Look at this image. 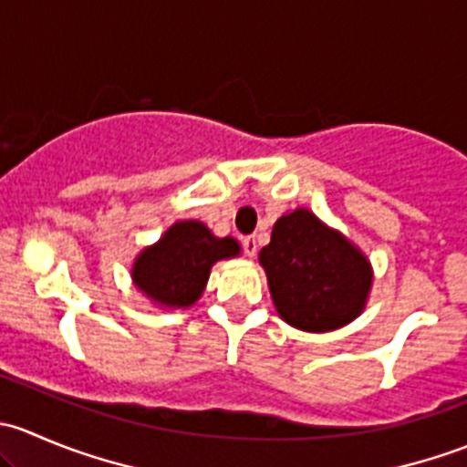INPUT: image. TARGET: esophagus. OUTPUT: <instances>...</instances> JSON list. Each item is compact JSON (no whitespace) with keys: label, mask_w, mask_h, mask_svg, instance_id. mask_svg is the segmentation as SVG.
<instances>
[{"label":"esophagus","mask_w":467,"mask_h":467,"mask_svg":"<svg viewBox=\"0 0 467 467\" xmlns=\"http://www.w3.org/2000/svg\"><path fill=\"white\" fill-rule=\"evenodd\" d=\"M242 246H244V253H246L248 257H255L257 255V239L255 237H244Z\"/></svg>","instance_id":"esophagus-1"}]
</instances>
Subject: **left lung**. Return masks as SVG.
<instances>
[{"label":"left lung","instance_id":"obj_1","mask_svg":"<svg viewBox=\"0 0 467 467\" xmlns=\"http://www.w3.org/2000/svg\"><path fill=\"white\" fill-rule=\"evenodd\" d=\"M260 262L277 314L305 332H327L359 317L373 282L368 260L309 210L275 221Z\"/></svg>","mask_w":467,"mask_h":467}]
</instances>
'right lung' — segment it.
<instances>
[{"mask_svg":"<svg viewBox=\"0 0 467 467\" xmlns=\"http://www.w3.org/2000/svg\"><path fill=\"white\" fill-rule=\"evenodd\" d=\"M237 253L233 237L219 239L199 221H181L138 257L133 280L155 303L190 307L203 294L212 264Z\"/></svg>","mask_w":467,"mask_h":467,"instance_id":"1","label":"right lung"}]
</instances>
